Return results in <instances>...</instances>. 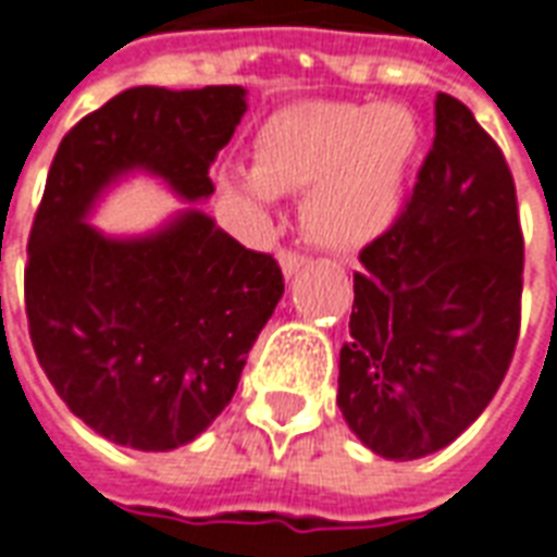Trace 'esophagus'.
<instances>
[{
  "label": "esophagus",
  "mask_w": 557,
  "mask_h": 557,
  "mask_svg": "<svg viewBox=\"0 0 557 557\" xmlns=\"http://www.w3.org/2000/svg\"><path fill=\"white\" fill-rule=\"evenodd\" d=\"M277 259H280V268H283V274H286V277H292V274H298V271H301V268L307 265V256L295 253V250H286V247L280 250Z\"/></svg>",
  "instance_id": "34e87169"
}]
</instances>
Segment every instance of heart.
Instances as JSON below:
<instances>
[{"label": "heart", "mask_w": 557, "mask_h": 557, "mask_svg": "<svg viewBox=\"0 0 557 557\" xmlns=\"http://www.w3.org/2000/svg\"><path fill=\"white\" fill-rule=\"evenodd\" d=\"M418 148V122L397 103H304L274 115L256 139L247 194H301L307 235L327 250H358L397 220Z\"/></svg>", "instance_id": "1"}]
</instances>
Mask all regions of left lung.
Returning a JSON list of instances; mask_svg holds the SVG:
<instances>
[{
  "mask_svg": "<svg viewBox=\"0 0 557 557\" xmlns=\"http://www.w3.org/2000/svg\"><path fill=\"white\" fill-rule=\"evenodd\" d=\"M358 259L337 406L373 454H435L490 406L522 322L513 175L466 103L438 91L406 208Z\"/></svg>",
  "mask_w": 557,
  "mask_h": 557,
  "instance_id": "left-lung-1",
  "label": "left lung"
}]
</instances>
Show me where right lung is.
<instances>
[{
  "mask_svg": "<svg viewBox=\"0 0 557 557\" xmlns=\"http://www.w3.org/2000/svg\"><path fill=\"white\" fill-rule=\"evenodd\" d=\"M242 86H137L71 127L35 211L26 319L38 363L86 426L134 450L194 442L230 406L247 355L283 295V271L199 208L143 238L86 223L122 172L160 175L182 199L214 194Z\"/></svg>",
  "mask_w": 557,
  "mask_h": 557,
  "instance_id": "1",
  "label": "right lung"
}]
</instances>
